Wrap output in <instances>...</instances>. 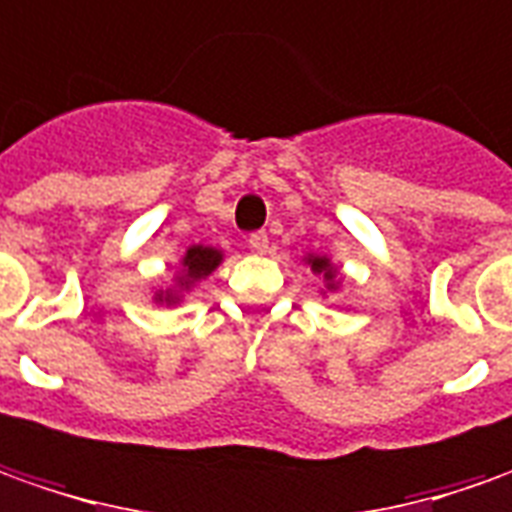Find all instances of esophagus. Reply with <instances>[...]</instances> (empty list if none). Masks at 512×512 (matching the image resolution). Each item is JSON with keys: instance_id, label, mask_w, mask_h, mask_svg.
Masks as SVG:
<instances>
[{"instance_id": "1", "label": "esophagus", "mask_w": 512, "mask_h": 512, "mask_svg": "<svg viewBox=\"0 0 512 512\" xmlns=\"http://www.w3.org/2000/svg\"><path fill=\"white\" fill-rule=\"evenodd\" d=\"M248 248L253 250V253H267V248H270V242H267V233H250L248 236Z\"/></svg>"}]
</instances>
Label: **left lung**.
Listing matches in <instances>:
<instances>
[{
  "instance_id": "8db88e82",
  "label": "left lung",
  "mask_w": 512,
  "mask_h": 512,
  "mask_svg": "<svg viewBox=\"0 0 512 512\" xmlns=\"http://www.w3.org/2000/svg\"><path fill=\"white\" fill-rule=\"evenodd\" d=\"M304 262L310 264L315 276H321V279L327 281V290H338V284H341V279H338V267L329 262L327 256H315V253H310Z\"/></svg>"
}]
</instances>
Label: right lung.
<instances>
[{
	"label": "right lung",
	"mask_w": 512,
	"mask_h": 512,
	"mask_svg": "<svg viewBox=\"0 0 512 512\" xmlns=\"http://www.w3.org/2000/svg\"><path fill=\"white\" fill-rule=\"evenodd\" d=\"M222 262V250L205 248V245H191L185 250L183 262H180V273H177V290H160L154 293L157 304H177L183 298L185 290H191L197 281L211 276Z\"/></svg>",
	"instance_id": "obj_1"
}]
</instances>
